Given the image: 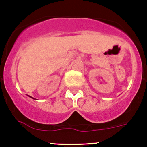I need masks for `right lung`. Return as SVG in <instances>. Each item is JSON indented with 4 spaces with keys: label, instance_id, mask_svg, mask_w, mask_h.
I'll return each mask as SVG.
<instances>
[{
    "label": "right lung",
    "instance_id": "1",
    "mask_svg": "<svg viewBox=\"0 0 147 147\" xmlns=\"http://www.w3.org/2000/svg\"><path fill=\"white\" fill-rule=\"evenodd\" d=\"M28 96H29V95H28ZM29 97H31V98H32V97H30V96H29ZM32 99H34V98H32Z\"/></svg>",
    "mask_w": 147,
    "mask_h": 147
}]
</instances>
